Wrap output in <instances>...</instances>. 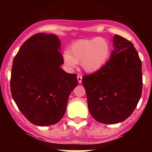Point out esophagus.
Wrapping results in <instances>:
<instances>
[{
    "label": "esophagus",
    "instance_id": "obj_1",
    "mask_svg": "<svg viewBox=\"0 0 152 152\" xmlns=\"http://www.w3.org/2000/svg\"><path fill=\"white\" fill-rule=\"evenodd\" d=\"M77 79H78V82H79V84L82 83V76H78Z\"/></svg>",
    "mask_w": 152,
    "mask_h": 152
}]
</instances>
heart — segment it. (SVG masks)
Masks as SVG:
<instances>
[{"label":"heart","instance_id":"1","mask_svg":"<svg viewBox=\"0 0 152 152\" xmlns=\"http://www.w3.org/2000/svg\"><path fill=\"white\" fill-rule=\"evenodd\" d=\"M111 46L107 39L94 37L73 42L69 53L63 55L64 62L69 68H75L81 63L87 73H95L105 65L110 58Z\"/></svg>","mask_w":152,"mask_h":152}]
</instances>
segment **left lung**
<instances>
[{"label": "left lung", "instance_id": "8db88e82", "mask_svg": "<svg viewBox=\"0 0 152 152\" xmlns=\"http://www.w3.org/2000/svg\"><path fill=\"white\" fill-rule=\"evenodd\" d=\"M113 45L104 66L82 78L89 111L97 121L105 124L128 118L142 93V63L133 44L115 34Z\"/></svg>", "mask_w": 152, "mask_h": 152}]
</instances>
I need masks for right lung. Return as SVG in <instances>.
Wrapping results in <instances>:
<instances>
[{
  "label": "right lung",
  "instance_id": "1",
  "mask_svg": "<svg viewBox=\"0 0 152 152\" xmlns=\"http://www.w3.org/2000/svg\"><path fill=\"white\" fill-rule=\"evenodd\" d=\"M60 39L53 34L38 33L22 45L11 73L12 98L24 116L34 125H53L62 119L67 100L78 85L76 74L60 66Z\"/></svg>",
  "mask_w": 152,
  "mask_h": 152
}]
</instances>
